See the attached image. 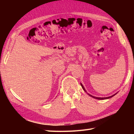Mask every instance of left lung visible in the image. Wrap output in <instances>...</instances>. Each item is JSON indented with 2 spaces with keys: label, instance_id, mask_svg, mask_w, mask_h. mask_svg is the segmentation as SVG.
I'll list each match as a JSON object with an SVG mask.
<instances>
[{
  "label": "left lung",
  "instance_id": "8db88e82",
  "mask_svg": "<svg viewBox=\"0 0 134 134\" xmlns=\"http://www.w3.org/2000/svg\"><path fill=\"white\" fill-rule=\"evenodd\" d=\"M81 86H82V89H83V90L85 91V92H86V93H87V92H86V90H85V89L84 86H83V85H82L81 83ZM117 93H115V94H113V95L111 96H109V97H94V96H92V95H91V94H89V93H87V94L89 95V96L92 97H93V98H96V99H99V100H102V99H109V98H112V97H113L114 96H115Z\"/></svg>",
  "mask_w": 134,
  "mask_h": 134
}]
</instances>
